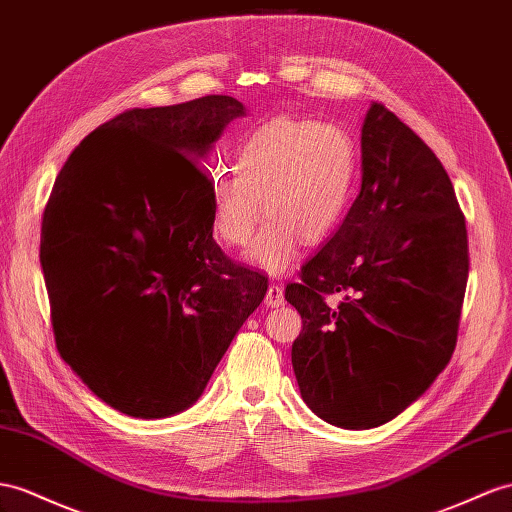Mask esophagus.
Instances as JSON below:
<instances>
[{
  "label": "esophagus",
  "mask_w": 512,
  "mask_h": 512,
  "mask_svg": "<svg viewBox=\"0 0 512 512\" xmlns=\"http://www.w3.org/2000/svg\"><path fill=\"white\" fill-rule=\"evenodd\" d=\"M285 303V296H283V290L279 285H270L268 292H266V298H264V305L266 307H279Z\"/></svg>",
  "instance_id": "esophagus-1"
}]
</instances>
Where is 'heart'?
Listing matches in <instances>:
<instances>
[{
	"label": "heart",
	"mask_w": 512,
	"mask_h": 512,
	"mask_svg": "<svg viewBox=\"0 0 512 512\" xmlns=\"http://www.w3.org/2000/svg\"><path fill=\"white\" fill-rule=\"evenodd\" d=\"M357 175L355 142L342 127L279 116L259 125L235 155V170L209 179L212 231L229 246L251 244L246 259L261 270L292 264L300 240L318 244L342 220Z\"/></svg>",
	"instance_id": "1"
}]
</instances>
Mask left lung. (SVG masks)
I'll use <instances>...</instances> for the list:
<instances>
[{"instance_id": "obj_1", "label": "left lung", "mask_w": 512, "mask_h": 512, "mask_svg": "<svg viewBox=\"0 0 512 512\" xmlns=\"http://www.w3.org/2000/svg\"><path fill=\"white\" fill-rule=\"evenodd\" d=\"M361 173L342 227L285 287L303 318L292 344L300 396L348 430L400 415L448 365L469 272L448 173L383 103L365 114Z\"/></svg>"}]
</instances>
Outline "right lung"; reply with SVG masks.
<instances>
[{
    "label": "right lung",
    "mask_w": 512,
    "mask_h": 512,
    "mask_svg": "<svg viewBox=\"0 0 512 512\" xmlns=\"http://www.w3.org/2000/svg\"><path fill=\"white\" fill-rule=\"evenodd\" d=\"M244 114L227 95L127 110L56 177L41 229L56 346L125 415L186 411L266 296L212 238L205 160Z\"/></svg>",
    "instance_id": "1"
}]
</instances>
